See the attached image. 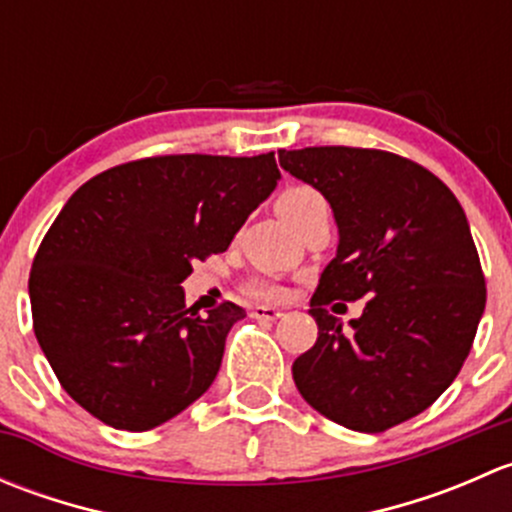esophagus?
<instances>
[{"instance_id": "esophagus-1", "label": "esophagus", "mask_w": 512, "mask_h": 512, "mask_svg": "<svg viewBox=\"0 0 512 512\" xmlns=\"http://www.w3.org/2000/svg\"><path fill=\"white\" fill-rule=\"evenodd\" d=\"M250 317L252 319H277V317H282V309L262 307V304H257V307L250 309Z\"/></svg>"}]
</instances>
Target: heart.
<instances>
[{"instance_id": "b5f03b06", "label": "heart", "mask_w": 512, "mask_h": 512, "mask_svg": "<svg viewBox=\"0 0 512 512\" xmlns=\"http://www.w3.org/2000/svg\"><path fill=\"white\" fill-rule=\"evenodd\" d=\"M324 198L309 185H297V188H289L277 198V210H280L282 218L294 220L297 215H302L304 210H309L312 205H322ZM245 294L250 299H257V302H277L282 299V287L277 285L275 280H267V277H257V280H250L245 285Z\"/></svg>"}]
</instances>
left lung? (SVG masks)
I'll use <instances>...</instances> for the list:
<instances>
[{"label": "left lung", "instance_id": "obj_1", "mask_svg": "<svg viewBox=\"0 0 512 512\" xmlns=\"http://www.w3.org/2000/svg\"><path fill=\"white\" fill-rule=\"evenodd\" d=\"M329 200L337 257L309 302L319 334L292 364L312 409L361 433L426 411L461 371L485 309V277L456 195L414 160L376 148L280 151ZM369 296L344 333L326 307Z\"/></svg>", "mask_w": 512, "mask_h": 512}]
</instances>
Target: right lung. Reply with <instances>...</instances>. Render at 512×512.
I'll list each match as a JSON object with an SVG mask.
<instances>
[{"instance_id":"1","label":"right lung","mask_w":512,"mask_h":512,"mask_svg":"<svg viewBox=\"0 0 512 512\" xmlns=\"http://www.w3.org/2000/svg\"><path fill=\"white\" fill-rule=\"evenodd\" d=\"M277 180L275 153H180L108 168L71 195L36 250L29 297L41 352L81 409L148 431L210 389L245 309L200 317L180 285Z\"/></svg>"}]
</instances>
